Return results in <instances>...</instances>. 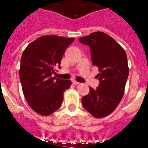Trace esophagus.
I'll use <instances>...</instances> for the list:
<instances>
[{
    "instance_id": "esophagus-1",
    "label": "esophagus",
    "mask_w": 148,
    "mask_h": 148,
    "mask_svg": "<svg viewBox=\"0 0 148 148\" xmlns=\"http://www.w3.org/2000/svg\"><path fill=\"white\" fill-rule=\"evenodd\" d=\"M72 83L74 84V85H78V84H80V83L77 82V81H75V80H73V81H72Z\"/></svg>"
}]
</instances>
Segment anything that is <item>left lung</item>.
<instances>
[{
    "label": "left lung",
    "mask_w": 148,
    "mask_h": 148,
    "mask_svg": "<svg viewBox=\"0 0 148 148\" xmlns=\"http://www.w3.org/2000/svg\"><path fill=\"white\" fill-rule=\"evenodd\" d=\"M79 40L89 46L92 64L100 71L98 86L90 87L89 93L82 98V105L95 117H104L122 99L129 76L127 56L122 47L103 32H93Z\"/></svg>",
    "instance_id": "1"
}]
</instances>
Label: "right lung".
<instances>
[{
	"instance_id": "add662e5",
	"label": "right lung",
	"mask_w": 148,
	"mask_h": 148,
	"mask_svg": "<svg viewBox=\"0 0 148 148\" xmlns=\"http://www.w3.org/2000/svg\"><path fill=\"white\" fill-rule=\"evenodd\" d=\"M74 38L43 36L28 45L22 53L19 79L26 100L34 110L48 116L60 108L70 80L53 77L65 50Z\"/></svg>"
}]
</instances>
